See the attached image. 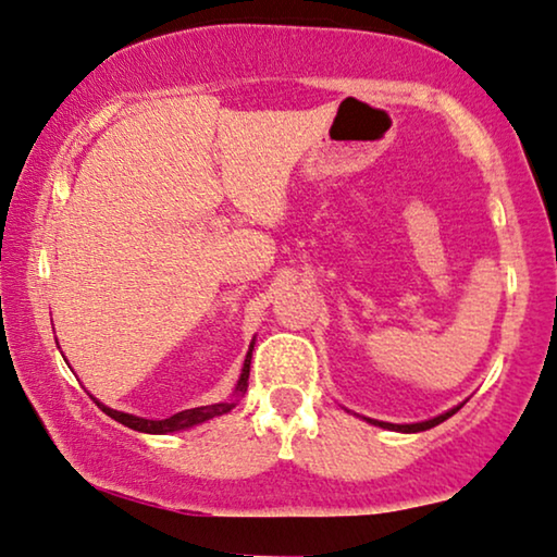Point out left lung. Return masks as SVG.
Here are the masks:
<instances>
[{
    "label": "left lung",
    "instance_id": "left-lung-1",
    "mask_svg": "<svg viewBox=\"0 0 557 557\" xmlns=\"http://www.w3.org/2000/svg\"><path fill=\"white\" fill-rule=\"evenodd\" d=\"M459 407H462V405H459ZM459 407L449 409V412L434 417V419H426V422H414V424H392V422H379V419H367V417L364 419H367V422H372L376 426H384V430H394V432H424V430H432V426H437L440 422H445V419L453 417Z\"/></svg>",
    "mask_w": 557,
    "mask_h": 557
}]
</instances>
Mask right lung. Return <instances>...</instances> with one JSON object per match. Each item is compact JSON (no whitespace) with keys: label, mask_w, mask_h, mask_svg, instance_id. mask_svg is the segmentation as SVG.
Masks as SVG:
<instances>
[{"label":"right lung","mask_w":557,"mask_h":557,"mask_svg":"<svg viewBox=\"0 0 557 557\" xmlns=\"http://www.w3.org/2000/svg\"><path fill=\"white\" fill-rule=\"evenodd\" d=\"M251 351H253V344L251 349L246 354V361H244V369H240V376H238V384L236 389H233V397H240V394L246 392L248 386V372H251ZM95 405H98L104 414L115 419V422L131 426L135 432H148V434H168V432H178V430H188V426H196L200 422H206V419H213V417H221L225 412H231L233 407H236V399L231 401H219V405H208V407H196V409H185V412H178L168 419H143V417H135V414H125V412H117V409H110L104 407L102 401L95 399Z\"/></svg>","instance_id":"obj_1"}]
</instances>
